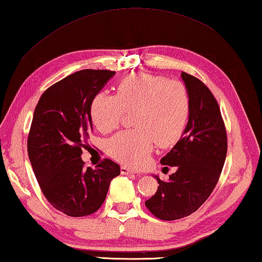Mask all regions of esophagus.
<instances>
[{
    "label": "esophagus",
    "instance_id": "esophagus-1",
    "mask_svg": "<svg viewBox=\"0 0 262 262\" xmlns=\"http://www.w3.org/2000/svg\"><path fill=\"white\" fill-rule=\"evenodd\" d=\"M120 170H121V173H122V174H129V173H135V172H134V171H133L130 167H128V166H125V165H123V166H121V168H120Z\"/></svg>",
    "mask_w": 262,
    "mask_h": 262
}]
</instances>
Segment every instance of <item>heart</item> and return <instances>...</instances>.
<instances>
[{"label":"heart","mask_w":262,"mask_h":262,"mask_svg":"<svg viewBox=\"0 0 262 262\" xmlns=\"http://www.w3.org/2000/svg\"><path fill=\"white\" fill-rule=\"evenodd\" d=\"M190 101L179 81L148 74H130L117 84L115 95L100 91L91 101V120L101 133L114 130L125 112L130 114L132 129L111 137L106 144L111 157L126 165L148 163L154 143L159 148L174 144L189 118Z\"/></svg>","instance_id":"b5f03b06"}]
</instances>
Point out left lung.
Instances as JSON below:
<instances>
[{
    "instance_id": "obj_1",
    "label": "left lung",
    "mask_w": 262,
    "mask_h": 262,
    "mask_svg": "<svg viewBox=\"0 0 262 262\" xmlns=\"http://www.w3.org/2000/svg\"><path fill=\"white\" fill-rule=\"evenodd\" d=\"M190 101L188 123L183 137L163 165L176 166L167 181L156 177L158 188L145 206L163 221L183 219L196 211L214 190L228 151L227 129L219 103L205 83L181 73Z\"/></svg>"
}]
</instances>
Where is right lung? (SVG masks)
I'll use <instances>...</instances> for the list:
<instances>
[{
    "label": "right lung",
    "mask_w": 262,
    "mask_h": 262,
    "mask_svg": "<svg viewBox=\"0 0 262 262\" xmlns=\"http://www.w3.org/2000/svg\"><path fill=\"white\" fill-rule=\"evenodd\" d=\"M115 72L84 69L53 84L35 106L28 152L47 201L72 217L88 216L103 205L120 166L108 158L96 170L81 158L92 132L91 101Z\"/></svg>",
    "instance_id": "right-lung-1"
}]
</instances>
